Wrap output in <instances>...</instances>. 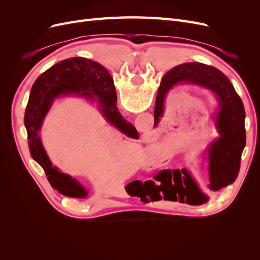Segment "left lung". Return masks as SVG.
Segmentation results:
<instances>
[{"label":"left lung","instance_id":"obj_1","mask_svg":"<svg viewBox=\"0 0 260 260\" xmlns=\"http://www.w3.org/2000/svg\"><path fill=\"white\" fill-rule=\"evenodd\" d=\"M179 83L202 86L216 95L217 138L207 148L208 182L199 185L184 169L164 170L161 177L165 188L171 191L169 201H179L188 205H202L208 201V194L233 183L240 171L241 156L246 144L245 109L239 94L228 77L219 69L202 62H185L170 69L162 77L156 96L154 119L156 125L164 114V102L167 93Z\"/></svg>","mask_w":260,"mask_h":260}]
</instances>
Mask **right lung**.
I'll return each instance as SVG.
<instances>
[{"mask_svg": "<svg viewBox=\"0 0 260 260\" xmlns=\"http://www.w3.org/2000/svg\"><path fill=\"white\" fill-rule=\"evenodd\" d=\"M62 94L96 100L101 113L109 123L130 138H138L139 133L118 112L113 78L99 62L83 57H72L53 65L38 78L31 89L23 118L31 157L44 169L55 190L68 198L85 199L88 191L76 179L52 166L39 136L53 100Z\"/></svg>", "mask_w": 260, "mask_h": 260, "instance_id": "obj_1", "label": "right lung"}]
</instances>
